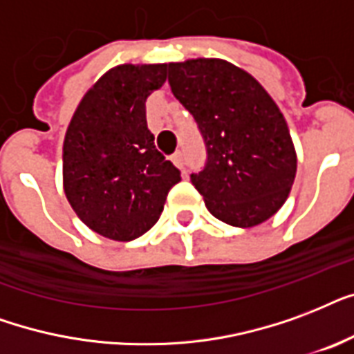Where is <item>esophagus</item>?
<instances>
[{"label":"esophagus","mask_w":354,"mask_h":354,"mask_svg":"<svg viewBox=\"0 0 354 354\" xmlns=\"http://www.w3.org/2000/svg\"><path fill=\"white\" fill-rule=\"evenodd\" d=\"M171 162L177 166V168H185V157H183V151H175L174 155H171Z\"/></svg>","instance_id":"34e87169"}]
</instances>
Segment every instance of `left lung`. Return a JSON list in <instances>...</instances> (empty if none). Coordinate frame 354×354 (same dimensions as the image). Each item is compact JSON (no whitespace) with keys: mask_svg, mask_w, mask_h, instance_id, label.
Returning a JSON list of instances; mask_svg holds the SVG:
<instances>
[{"mask_svg":"<svg viewBox=\"0 0 354 354\" xmlns=\"http://www.w3.org/2000/svg\"><path fill=\"white\" fill-rule=\"evenodd\" d=\"M169 86L207 146L192 185L208 212L232 227H254L284 205L297 155L286 120L264 86L221 59L169 62Z\"/></svg>","mask_w":354,"mask_h":354,"instance_id":"left-lung-1","label":"left lung"}]
</instances>
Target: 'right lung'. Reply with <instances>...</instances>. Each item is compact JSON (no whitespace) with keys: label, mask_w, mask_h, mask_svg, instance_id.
Returning <instances> with one entry per match:
<instances>
[{"label":"right lung","mask_w":354,"mask_h":354,"mask_svg":"<svg viewBox=\"0 0 354 354\" xmlns=\"http://www.w3.org/2000/svg\"><path fill=\"white\" fill-rule=\"evenodd\" d=\"M166 64H120L84 94L64 136L62 183L84 225L129 242L158 221L180 171L155 147L146 100Z\"/></svg>","instance_id":"add662e5"}]
</instances>
